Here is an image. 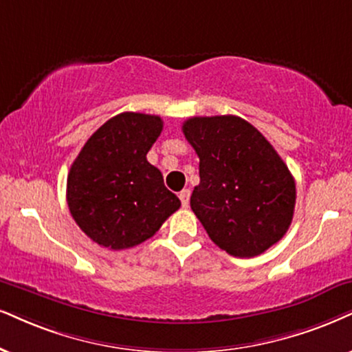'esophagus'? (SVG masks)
<instances>
[{
    "label": "esophagus",
    "mask_w": 352,
    "mask_h": 352,
    "mask_svg": "<svg viewBox=\"0 0 352 352\" xmlns=\"http://www.w3.org/2000/svg\"><path fill=\"white\" fill-rule=\"evenodd\" d=\"M189 197H190V190L189 189H183L179 192V199H181V206L184 207H188L189 206Z\"/></svg>",
    "instance_id": "esophagus-1"
}]
</instances>
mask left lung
<instances>
[{
  "mask_svg": "<svg viewBox=\"0 0 352 352\" xmlns=\"http://www.w3.org/2000/svg\"><path fill=\"white\" fill-rule=\"evenodd\" d=\"M183 133L199 156L190 209L219 248L253 258L290 227L296 181L258 129L236 116L190 117Z\"/></svg>",
  "mask_w": 352,
  "mask_h": 352,
  "instance_id": "obj_1",
  "label": "left lung"
}]
</instances>
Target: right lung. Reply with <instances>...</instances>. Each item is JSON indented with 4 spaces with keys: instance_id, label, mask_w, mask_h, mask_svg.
Wrapping results in <instances>:
<instances>
[{
    "instance_id": "add662e5",
    "label": "right lung",
    "mask_w": 352,
    "mask_h": 352,
    "mask_svg": "<svg viewBox=\"0 0 352 352\" xmlns=\"http://www.w3.org/2000/svg\"><path fill=\"white\" fill-rule=\"evenodd\" d=\"M162 130V117L122 112L88 138L72 164L68 209L78 227L104 248L140 245L181 207L162 171L146 160Z\"/></svg>"
}]
</instances>
